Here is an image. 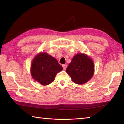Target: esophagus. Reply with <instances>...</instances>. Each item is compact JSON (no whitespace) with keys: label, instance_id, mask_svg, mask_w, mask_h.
<instances>
[{"label":"esophagus","instance_id":"34e87169","mask_svg":"<svg viewBox=\"0 0 124 124\" xmlns=\"http://www.w3.org/2000/svg\"><path fill=\"white\" fill-rule=\"evenodd\" d=\"M62 68L63 70H65L67 68V65H62Z\"/></svg>","mask_w":124,"mask_h":124}]
</instances>
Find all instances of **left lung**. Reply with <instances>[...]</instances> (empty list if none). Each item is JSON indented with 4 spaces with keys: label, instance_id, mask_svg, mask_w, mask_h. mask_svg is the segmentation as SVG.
<instances>
[{
    "label": "left lung",
    "instance_id": "left-lung-1",
    "mask_svg": "<svg viewBox=\"0 0 124 124\" xmlns=\"http://www.w3.org/2000/svg\"><path fill=\"white\" fill-rule=\"evenodd\" d=\"M74 83L83 84L88 82L94 72L92 60L84 54H78L72 58L66 69Z\"/></svg>",
    "mask_w": 124,
    "mask_h": 124
}]
</instances>
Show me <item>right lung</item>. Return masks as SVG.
Wrapping results in <instances>:
<instances>
[{"label":"right lung","mask_w":124,"mask_h":124,"mask_svg":"<svg viewBox=\"0 0 124 124\" xmlns=\"http://www.w3.org/2000/svg\"><path fill=\"white\" fill-rule=\"evenodd\" d=\"M62 69L55 58L46 53H41L33 60L31 74L36 81L43 85H47L54 81L56 75Z\"/></svg>","instance_id":"obj_1"}]
</instances>
